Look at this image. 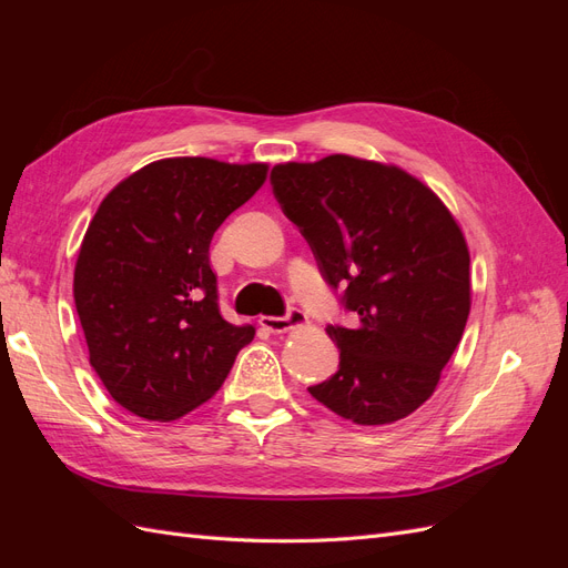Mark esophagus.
<instances>
[{"label": "esophagus", "mask_w": 568, "mask_h": 568, "mask_svg": "<svg viewBox=\"0 0 568 568\" xmlns=\"http://www.w3.org/2000/svg\"><path fill=\"white\" fill-rule=\"evenodd\" d=\"M305 322H307V317H305V313L298 311V307H288L286 315H282V317H270V315L261 317V324L265 326V329H270L272 334H284V332L294 329V326H301Z\"/></svg>", "instance_id": "obj_1"}]
</instances>
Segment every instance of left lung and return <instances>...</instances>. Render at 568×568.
Here are the masks:
<instances>
[{
	"instance_id": "8db88e82",
	"label": "left lung",
	"mask_w": 568,
	"mask_h": 568,
	"mask_svg": "<svg viewBox=\"0 0 568 568\" xmlns=\"http://www.w3.org/2000/svg\"><path fill=\"white\" fill-rule=\"evenodd\" d=\"M270 184L353 313V326H326L338 372L307 390L363 426L407 417L432 398L469 317V251L455 217L405 170L343 153L274 165Z\"/></svg>"
}]
</instances>
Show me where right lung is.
<instances>
[{"label":"right lung","instance_id":"add662e5","mask_svg":"<svg viewBox=\"0 0 568 568\" xmlns=\"http://www.w3.org/2000/svg\"><path fill=\"white\" fill-rule=\"evenodd\" d=\"M265 175V163L163 159L101 201L82 239L73 296L90 365L132 415L170 422L192 412L253 341V326L220 315L209 248Z\"/></svg>","mask_w":568,"mask_h":568}]
</instances>
